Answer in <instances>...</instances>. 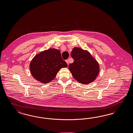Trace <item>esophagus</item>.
Wrapping results in <instances>:
<instances>
[{
    "mask_svg": "<svg viewBox=\"0 0 133 133\" xmlns=\"http://www.w3.org/2000/svg\"><path fill=\"white\" fill-rule=\"evenodd\" d=\"M65 62H66V63H67V64H68V65H69V61L68 60H66V61H65Z\"/></svg>",
    "mask_w": 133,
    "mask_h": 133,
    "instance_id": "obj_1",
    "label": "esophagus"
}]
</instances>
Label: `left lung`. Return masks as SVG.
Here are the masks:
<instances>
[{
  "label": "left lung",
  "mask_w": 133,
  "mask_h": 133,
  "mask_svg": "<svg viewBox=\"0 0 133 133\" xmlns=\"http://www.w3.org/2000/svg\"><path fill=\"white\" fill-rule=\"evenodd\" d=\"M71 56L74 59L68 66L72 75L78 82L87 84L93 82L99 72L98 62L90 54L79 48H74Z\"/></svg>",
  "instance_id": "1"
}]
</instances>
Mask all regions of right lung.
Returning <instances> with one entry per match:
<instances>
[{"label":"right lung","mask_w":133,"mask_h":133,"mask_svg":"<svg viewBox=\"0 0 133 133\" xmlns=\"http://www.w3.org/2000/svg\"><path fill=\"white\" fill-rule=\"evenodd\" d=\"M67 66L60 50L50 49L34 57L30 62V72L37 81L46 84L54 79L61 68Z\"/></svg>","instance_id":"obj_1"}]
</instances>
